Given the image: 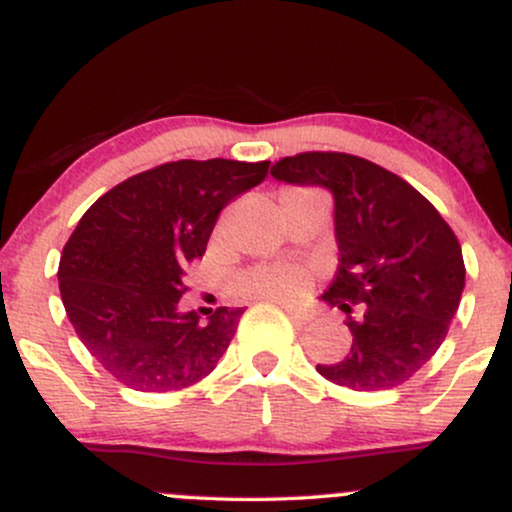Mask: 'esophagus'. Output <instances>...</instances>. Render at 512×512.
Here are the masks:
<instances>
[{
	"label": "esophagus",
	"mask_w": 512,
	"mask_h": 512,
	"mask_svg": "<svg viewBox=\"0 0 512 512\" xmlns=\"http://www.w3.org/2000/svg\"><path fill=\"white\" fill-rule=\"evenodd\" d=\"M281 308L286 310V315L291 317L293 322H296V325H308L310 320H313V315L308 313V310H301V308H293V305H286V303H281Z\"/></svg>",
	"instance_id": "34e87169"
}]
</instances>
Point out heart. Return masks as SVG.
Listing matches in <instances>:
<instances>
[{
  "label": "heart",
  "mask_w": 512,
  "mask_h": 512,
  "mask_svg": "<svg viewBox=\"0 0 512 512\" xmlns=\"http://www.w3.org/2000/svg\"><path fill=\"white\" fill-rule=\"evenodd\" d=\"M310 276L308 269L291 267V264H274V267H257L240 276V293L252 298H274V301H289L308 291Z\"/></svg>",
  "instance_id": "1"
}]
</instances>
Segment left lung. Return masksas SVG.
Wrapping results in <instances>:
<instances>
[{
	"instance_id": "8db88e82",
	"label": "left lung",
	"mask_w": 512,
	"mask_h": 512,
	"mask_svg": "<svg viewBox=\"0 0 512 512\" xmlns=\"http://www.w3.org/2000/svg\"><path fill=\"white\" fill-rule=\"evenodd\" d=\"M276 180L334 197L339 267L322 301L346 313L351 349L317 373L358 392L392 390L431 361L464 289L452 228L407 180L339 151H308L272 166Z\"/></svg>"
}]
</instances>
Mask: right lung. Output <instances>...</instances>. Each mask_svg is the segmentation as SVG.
Here are the masks:
<instances>
[{"label":"right lung","instance_id":"1","mask_svg":"<svg viewBox=\"0 0 512 512\" xmlns=\"http://www.w3.org/2000/svg\"><path fill=\"white\" fill-rule=\"evenodd\" d=\"M269 161H173L91 204L60 257L69 322L101 366L139 392L182 390L226 354L245 308L207 320L180 310L185 264L202 257L221 209L267 178Z\"/></svg>","mask_w":512,"mask_h":512}]
</instances>
